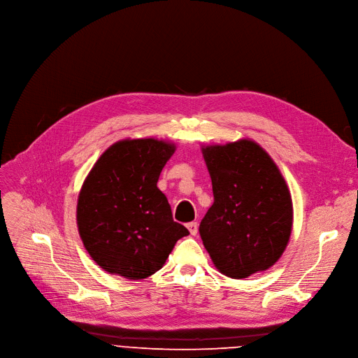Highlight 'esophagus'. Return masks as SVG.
<instances>
[{
  "instance_id": "1",
  "label": "esophagus",
  "mask_w": 358,
  "mask_h": 358,
  "mask_svg": "<svg viewBox=\"0 0 358 358\" xmlns=\"http://www.w3.org/2000/svg\"><path fill=\"white\" fill-rule=\"evenodd\" d=\"M187 229H188L191 236H197V233H199V224L197 222H188L187 224Z\"/></svg>"
}]
</instances>
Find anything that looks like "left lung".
<instances>
[{
  "mask_svg": "<svg viewBox=\"0 0 358 358\" xmlns=\"http://www.w3.org/2000/svg\"><path fill=\"white\" fill-rule=\"evenodd\" d=\"M214 203L200 236L217 270L231 278L266 271L282 255L292 201L273 158L251 140L203 147Z\"/></svg>",
  "mask_w": 358,
  "mask_h": 358,
  "instance_id": "left-lung-1",
  "label": "left lung"
}]
</instances>
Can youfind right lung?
<instances>
[{"mask_svg":"<svg viewBox=\"0 0 358 358\" xmlns=\"http://www.w3.org/2000/svg\"><path fill=\"white\" fill-rule=\"evenodd\" d=\"M176 145L162 140H122L107 148L88 173L77 203L85 250L104 271L143 280L164 266L188 236L173 220L157 181Z\"/></svg>","mask_w":358,"mask_h":358,"instance_id":"right-lung-1","label":"right lung"}]
</instances>
